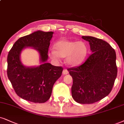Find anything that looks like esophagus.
Here are the masks:
<instances>
[{"label":"esophagus","mask_w":124,"mask_h":124,"mask_svg":"<svg viewBox=\"0 0 124 124\" xmlns=\"http://www.w3.org/2000/svg\"><path fill=\"white\" fill-rule=\"evenodd\" d=\"M62 74H63V75H67L68 74V70H63V71H62Z\"/></svg>","instance_id":"34e87169"}]
</instances>
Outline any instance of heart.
Instances as JSON below:
<instances>
[{"label":"heart","mask_w":124,"mask_h":124,"mask_svg":"<svg viewBox=\"0 0 124 124\" xmlns=\"http://www.w3.org/2000/svg\"><path fill=\"white\" fill-rule=\"evenodd\" d=\"M55 49L49 52L52 59L59 60L66 57V62L70 66H77L82 64L88 54V45L84 41H73L61 39L54 44Z\"/></svg>","instance_id":"1"}]
</instances>
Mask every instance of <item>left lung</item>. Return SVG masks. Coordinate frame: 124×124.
<instances>
[{
	"label": "left lung",
	"mask_w": 124,
	"mask_h": 124,
	"mask_svg": "<svg viewBox=\"0 0 124 124\" xmlns=\"http://www.w3.org/2000/svg\"><path fill=\"white\" fill-rule=\"evenodd\" d=\"M89 42L91 53L80 66L68 68L73 79L72 97L76 102L90 104L109 94L117 75L115 50L106 41L82 36Z\"/></svg>",
	"instance_id": "left-lung-1"
}]
</instances>
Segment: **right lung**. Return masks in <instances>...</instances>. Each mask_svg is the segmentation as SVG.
<instances>
[{"instance_id": "1", "label": "right lung", "mask_w": 124, "mask_h": 124, "mask_svg": "<svg viewBox=\"0 0 124 124\" xmlns=\"http://www.w3.org/2000/svg\"><path fill=\"white\" fill-rule=\"evenodd\" d=\"M53 32L38 30L22 37L14 44L7 56V76L16 94L34 103H44L51 96L53 86L62 75V67L47 62L48 49ZM31 47L40 54L41 65L26 67L20 60L24 48Z\"/></svg>"}]
</instances>
